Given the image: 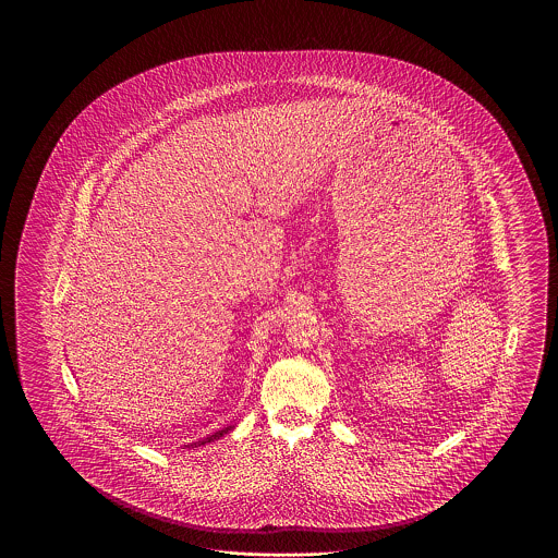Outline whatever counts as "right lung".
<instances>
[{
    "mask_svg": "<svg viewBox=\"0 0 558 558\" xmlns=\"http://www.w3.org/2000/svg\"><path fill=\"white\" fill-rule=\"evenodd\" d=\"M228 430H232V426H226V428H221V430H217L215 435H209V437H205L203 441H198V446H205V444H211L215 439H219V437H223ZM192 446H196V444H192Z\"/></svg>",
    "mask_w": 558,
    "mask_h": 558,
    "instance_id": "add662e5",
    "label": "right lung"
}]
</instances>
